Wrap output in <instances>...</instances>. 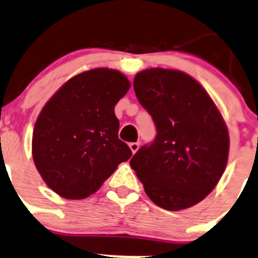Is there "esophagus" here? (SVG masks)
<instances>
[{
	"instance_id": "esophagus-1",
	"label": "esophagus",
	"mask_w": 258,
	"mask_h": 258,
	"mask_svg": "<svg viewBox=\"0 0 258 258\" xmlns=\"http://www.w3.org/2000/svg\"><path fill=\"white\" fill-rule=\"evenodd\" d=\"M129 147H131L132 152H133V153H136V152L139 149V143L138 142H133V143H129Z\"/></svg>"
}]
</instances>
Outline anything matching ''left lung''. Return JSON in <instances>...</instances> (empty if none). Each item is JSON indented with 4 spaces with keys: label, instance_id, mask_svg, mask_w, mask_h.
Returning a JSON list of instances; mask_svg holds the SVG:
<instances>
[{
    "label": "left lung",
    "instance_id": "1",
    "mask_svg": "<svg viewBox=\"0 0 258 258\" xmlns=\"http://www.w3.org/2000/svg\"><path fill=\"white\" fill-rule=\"evenodd\" d=\"M133 87L157 134L137 151L131 167L158 207L176 212L198 204L227 166L229 136L222 115L200 83L180 71H142Z\"/></svg>",
    "mask_w": 258,
    "mask_h": 258
}]
</instances>
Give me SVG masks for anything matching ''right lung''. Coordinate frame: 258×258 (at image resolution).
<instances>
[{
  "label": "right lung",
  "mask_w": 258,
  "mask_h": 258,
  "mask_svg": "<svg viewBox=\"0 0 258 258\" xmlns=\"http://www.w3.org/2000/svg\"><path fill=\"white\" fill-rule=\"evenodd\" d=\"M129 87L117 71L96 68L71 78L46 102L34 127L33 158L54 192L87 198L131 158L114 111Z\"/></svg>",
  "instance_id": "1"
}]
</instances>
